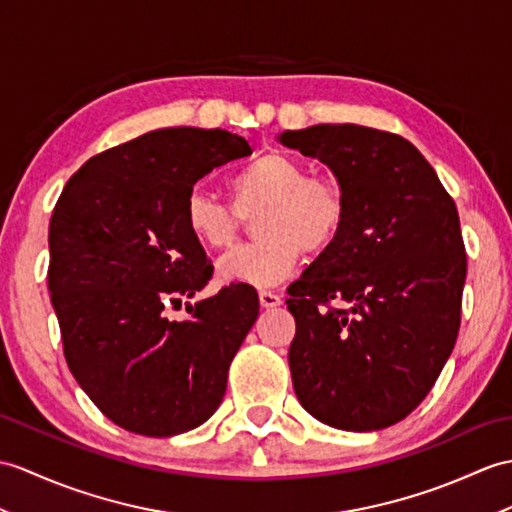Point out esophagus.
I'll use <instances>...</instances> for the list:
<instances>
[{"instance_id": "34e87169", "label": "esophagus", "mask_w": 512, "mask_h": 512, "mask_svg": "<svg viewBox=\"0 0 512 512\" xmlns=\"http://www.w3.org/2000/svg\"><path fill=\"white\" fill-rule=\"evenodd\" d=\"M259 303L261 307H279L281 305V296L270 292V290H261L259 292Z\"/></svg>"}]
</instances>
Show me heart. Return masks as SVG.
<instances>
[{
  "instance_id": "heart-1",
  "label": "heart",
  "mask_w": 512,
  "mask_h": 512,
  "mask_svg": "<svg viewBox=\"0 0 512 512\" xmlns=\"http://www.w3.org/2000/svg\"><path fill=\"white\" fill-rule=\"evenodd\" d=\"M231 202L205 185H194L183 200V222L196 242L224 251L255 220L259 242L222 257L220 277L251 285H275L290 277L301 255L329 251L344 227L347 200L334 176L310 174L283 152H268L229 178Z\"/></svg>"
}]
</instances>
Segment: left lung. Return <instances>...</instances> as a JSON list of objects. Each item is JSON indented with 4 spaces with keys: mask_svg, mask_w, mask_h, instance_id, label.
Returning <instances> with one entry per match:
<instances>
[{
    "mask_svg": "<svg viewBox=\"0 0 512 512\" xmlns=\"http://www.w3.org/2000/svg\"><path fill=\"white\" fill-rule=\"evenodd\" d=\"M329 165L347 218L290 283V371L301 406L347 432L395 425L436 384L458 338L467 253L456 202L408 139L358 124L288 130Z\"/></svg>",
    "mask_w": 512,
    "mask_h": 512,
    "instance_id": "1",
    "label": "left lung"
}]
</instances>
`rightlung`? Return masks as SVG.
I'll list each match as a JSON object with an SVG mask.
<instances>
[{
    "label": "right lung",
    "instance_id": "1",
    "mask_svg": "<svg viewBox=\"0 0 512 512\" xmlns=\"http://www.w3.org/2000/svg\"><path fill=\"white\" fill-rule=\"evenodd\" d=\"M253 154L213 128H163L91 157L50 220L47 290L71 375L128 432L174 436L222 403L231 360L259 314L253 285L233 283L189 318L168 310L213 275L183 222L198 178Z\"/></svg>",
    "mask_w": 512,
    "mask_h": 512
}]
</instances>
